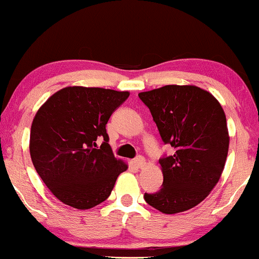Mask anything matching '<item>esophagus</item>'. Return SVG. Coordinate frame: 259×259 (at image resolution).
Here are the masks:
<instances>
[{
	"label": "esophagus",
	"mask_w": 259,
	"mask_h": 259,
	"mask_svg": "<svg viewBox=\"0 0 259 259\" xmlns=\"http://www.w3.org/2000/svg\"><path fill=\"white\" fill-rule=\"evenodd\" d=\"M133 163H134V165H135L136 168H144L145 164H146V162H145V158H144V157H141V156L136 157V158L133 160Z\"/></svg>",
	"instance_id": "esophagus-1"
}]
</instances>
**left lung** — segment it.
I'll list each match as a JSON object with an SVG mask.
<instances>
[{
  "mask_svg": "<svg viewBox=\"0 0 259 259\" xmlns=\"http://www.w3.org/2000/svg\"><path fill=\"white\" fill-rule=\"evenodd\" d=\"M173 156L159 159L162 189L145 194L150 206L165 214L201 203L217 185L229 151L227 118L212 94L195 85H165L140 92Z\"/></svg>",
  "mask_w": 259,
  "mask_h": 259,
  "instance_id": "left-lung-1",
  "label": "left lung"
}]
</instances>
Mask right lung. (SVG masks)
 <instances>
[{
    "label": "right lung",
    "mask_w": 259,
    "mask_h": 259,
    "mask_svg": "<svg viewBox=\"0 0 259 259\" xmlns=\"http://www.w3.org/2000/svg\"><path fill=\"white\" fill-rule=\"evenodd\" d=\"M127 97V91L68 86L38 108L31 124V160L61 202L76 209L97 206L127 169L113 154L106 130L112 113ZM100 138L104 142L99 148Z\"/></svg>",
    "instance_id": "1"
}]
</instances>
